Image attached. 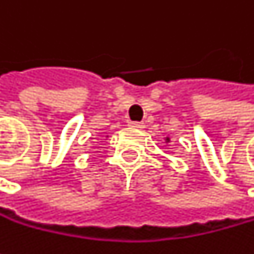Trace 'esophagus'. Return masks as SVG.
<instances>
[{
	"mask_svg": "<svg viewBox=\"0 0 254 254\" xmlns=\"http://www.w3.org/2000/svg\"><path fill=\"white\" fill-rule=\"evenodd\" d=\"M129 127H136V129H142V127H144V124H142V122H129Z\"/></svg>",
	"mask_w": 254,
	"mask_h": 254,
	"instance_id": "esophagus-1",
	"label": "esophagus"
}]
</instances>
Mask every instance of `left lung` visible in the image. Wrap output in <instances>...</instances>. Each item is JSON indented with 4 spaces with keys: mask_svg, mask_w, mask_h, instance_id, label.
Segmentation results:
<instances>
[{
    "mask_svg": "<svg viewBox=\"0 0 254 254\" xmlns=\"http://www.w3.org/2000/svg\"><path fill=\"white\" fill-rule=\"evenodd\" d=\"M168 141H169V138H168Z\"/></svg>",
    "mask_w": 254,
    "mask_h": 254,
    "instance_id": "8db88e82",
    "label": "left lung"
}]
</instances>
